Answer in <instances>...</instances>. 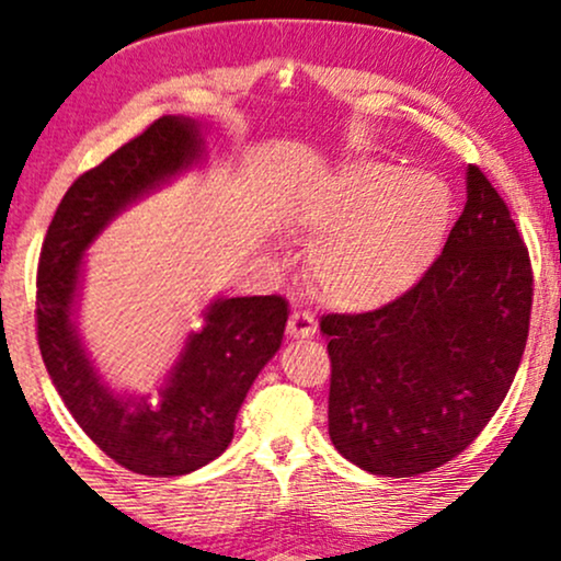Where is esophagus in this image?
Wrapping results in <instances>:
<instances>
[{"label":"esophagus","instance_id":"obj_1","mask_svg":"<svg viewBox=\"0 0 561 561\" xmlns=\"http://www.w3.org/2000/svg\"><path fill=\"white\" fill-rule=\"evenodd\" d=\"M287 333L293 339H308L316 333V318L308 313V310H295L293 316H289V323H287Z\"/></svg>","mask_w":561,"mask_h":561}]
</instances>
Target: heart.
<instances>
[{
	"label": "heart",
	"mask_w": 561,
	"mask_h": 561,
	"mask_svg": "<svg viewBox=\"0 0 561 561\" xmlns=\"http://www.w3.org/2000/svg\"><path fill=\"white\" fill-rule=\"evenodd\" d=\"M453 194L435 173L378 160L344 162L302 204L310 274L333 305L375 310L427 272L450 228Z\"/></svg>",
	"instance_id": "obj_1"
}]
</instances>
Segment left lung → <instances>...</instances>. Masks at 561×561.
Listing matches in <instances>:
<instances>
[{"label": "left lung", "mask_w": 561, "mask_h": 561, "mask_svg": "<svg viewBox=\"0 0 561 561\" xmlns=\"http://www.w3.org/2000/svg\"><path fill=\"white\" fill-rule=\"evenodd\" d=\"M534 272L507 204L477 165L443 253L370 313L321 318L333 448L378 477L448 463L505 401L526 350Z\"/></svg>", "instance_id": "8db88e82"}]
</instances>
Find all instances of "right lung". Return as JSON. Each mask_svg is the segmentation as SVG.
Segmentation results:
<instances>
[{
	"label": "right lung",
	"mask_w": 561,
	"mask_h": 561,
	"mask_svg": "<svg viewBox=\"0 0 561 561\" xmlns=\"http://www.w3.org/2000/svg\"><path fill=\"white\" fill-rule=\"evenodd\" d=\"M202 158L198 122L158 118L69 186L41 248L35 325L46 370L84 435L145 477H183L228 450L245 393L282 346L289 316L279 295L217 297L152 403L111 391L90 363L72 318L84 251L118 211Z\"/></svg>",
	"instance_id": "right-lung-1"
}]
</instances>
